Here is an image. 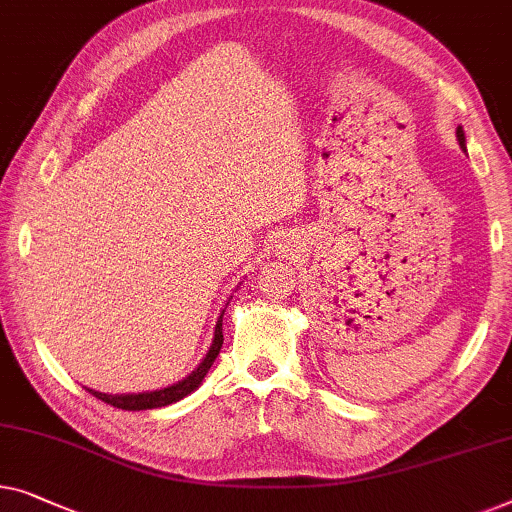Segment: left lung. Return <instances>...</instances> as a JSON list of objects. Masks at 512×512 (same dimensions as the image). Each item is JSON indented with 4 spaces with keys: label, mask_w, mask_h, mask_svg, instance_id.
I'll return each instance as SVG.
<instances>
[{
    "label": "left lung",
    "mask_w": 512,
    "mask_h": 512,
    "mask_svg": "<svg viewBox=\"0 0 512 512\" xmlns=\"http://www.w3.org/2000/svg\"><path fill=\"white\" fill-rule=\"evenodd\" d=\"M457 140H459V145L464 147V131H462V127H457Z\"/></svg>",
    "instance_id": "left-lung-1"
}]
</instances>
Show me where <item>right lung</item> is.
Wrapping results in <instances>:
<instances>
[{"mask_svg": "<svg viewBox=\"0 0 512 512\" xmlns=\"http://www.w3.org/2000/svg\"><path fill=\"white\" fill-rule=\"evenodd\" d=\"M221 318H224V314L219 316L217 328H214V339H212L210 351H207L201 365L196 367V372H191L184 381L175 383V385H168V388H164V390L138 392V395H106V392H96V390H90V388H87V390H90V395H94L96 399H101V402H106L110 406H117V409H122V411H147V409H159V406H168L173 402H180L182 397H187L189 392H194L198 385L203 383L205 374L210 372L212 362L217 360V355L221 351V344H224Z\"/></svg>", "mask_w": 512, "mask_h": 512, "instance_id": "add662e5", "label": "right lung"}]
</instances>
